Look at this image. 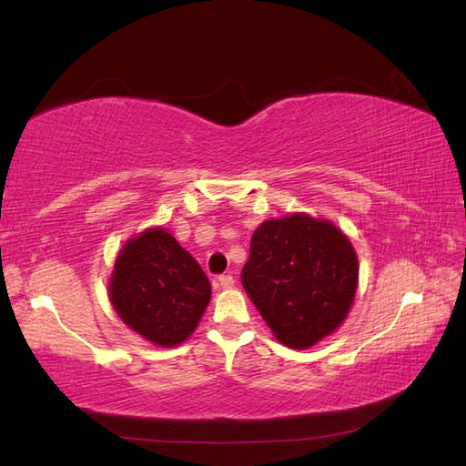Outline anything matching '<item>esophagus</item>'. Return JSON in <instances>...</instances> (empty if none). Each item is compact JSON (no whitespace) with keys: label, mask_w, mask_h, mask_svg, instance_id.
Returning a JSON list of instances; mask_svg holds the SVG:
<instances>
[{"label":"esophagus","mask_w":466,"mask_h":466,"mask_svg":"<svg viewBox=\"0 0 466 466\" xmlns=\"http://www.w3.org/2000/svg\"><path fill=\"white\" fill-rule=\"evenodd\" d=\"M234 282H236V279H234V276H230V274H226V276H220V278H218V286L224 288V289L232 288Z\"/></svg>","instance_id":"obj_1"}]
</instances>
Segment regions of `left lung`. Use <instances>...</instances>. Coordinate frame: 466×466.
I'll list each match as a JSON object with an SVG mask.
<instances>
[{
    "label": "left lung",
    "mask_w": 466,
    "mask_h": 466,
    "mask_svg": "<svg viewBox=\"0 0 466 466\" xmlns=\"http://www.w3.org/2000/svg\"><path fill=\"white\" fill-rule=\"evenodd\" d=\"M357 274V254L341 230L291 214L258 226L242 286L276 338L306 350L348 318Z\"/></svg>",
    "instance_id": "8db88e82"
}]
</instances>
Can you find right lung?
Instances as JSON below:
<instances>
[{"label": "right lung", "instance_id": "right-lung-1", "mask_svg": "<svg viewBox=\"0 0 466 466\" xmlns=\"http://www.w3.org/2000/svg\"><path fill=\"white\" fill-rule=\"evenodd\" d=\"M210 291L197 259L165 228L131 238L115 259L109 282L118 318L160 348L178 345L197 329Z\"/></svg>", "mask_w": 466, "mask_h": 466}]
</instances>
